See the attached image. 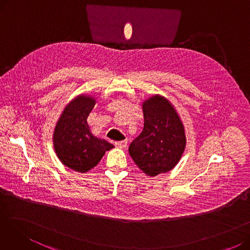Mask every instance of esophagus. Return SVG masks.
Instances as JSON below:
<instances>
[{"instance_id": "obj_1", "label": "esophagus", "mask_w": 250, "mask_h": 250, "mask_svg": "<svg viewBox=\"0 0 250 250\" xmlns=\"http://www.w3.org/2000/svg\"><path fill=\"white\" fill-rule=\"evenodd\" d=\"M115 146L118 148H125L127 146V140H124V141H120V142H115Z\"/></svg>"}]
</instances>
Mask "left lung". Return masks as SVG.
Masks as SVG:
<instances>
[{
    "instance_id": "1",
    "label": "left lung",
    "mask_w": 250,
    "mask_h": 250,
    "mask_svg": "<svg viewBox=\"0 0 250 250\" xmlns=\"http://www.w3.org/2000/svg\"><path fill=\"white\" fill-rule=\"evenodd\" d=\"M143 111L144 128L128 152L141 170L156 176L179 161L186 147L185 128L172 105L161 96L144 102Z\"/></svg>"
}]
</instances>
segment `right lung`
<instances>
[{
	"mask_svg": "<svg viewBox=\"0 0 250 250\" xmlns=\"http://www.w3.org/2000/svg\"><path fill=\"white\" fill-rule=\"evenodd\" d=\"M95 105L93 98L79 96L64 108L55 129L54 145L60 160L78 172L98 164L104 153L113 148L91 134L87 117Z\"/></svg>",
	"mask_w": 250,
	"mask_h": 250,
	"instance_id": "add662e5",
	"label": "right lung"
}]
</instances>
